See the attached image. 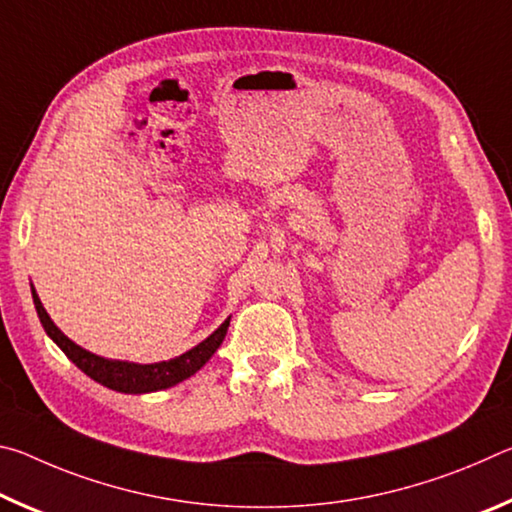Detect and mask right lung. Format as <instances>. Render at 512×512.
Segmentation results:
<instances>
[{
	"mask_svg": "<svg viewBox=\"0 0 512 512\" xmlns=\"http://www.w3.org/2000/svg\"><path fill=\"white\" fill-rule=\"evenodd\" d=\"M31 293H33V305H36L42 327H45V332L54 339L58 348L67 354V359L76 363V366H79L85 375L92 377L94 381H99V384L119 393L162 391V388L176 386L183 379L192 377L194 372L201 370L205 363L210 361L212 354L219 350V345L223 343L225 332H228V325H230V318H228L214 334L207 336L203 343H198L196 348L180 354L176 359L140 366V363L103 359V357H97V354L79 348V345L69 341L67 336L54 325V320L47 316V311L42 307L36 289H31Z\"/></svg>",
	"mask_w": 512,
	"mask_h": 512,
	"instance_id": "right-lung-1",
	"label": "right lung"
}]
</instances>
